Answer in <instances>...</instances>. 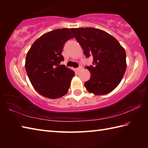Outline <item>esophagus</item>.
Here are the masks:
<instances>
[{
    "label": "esophagus",
    "instance_id": "esophagus-1",
    "mask_svg": "<svg viewBox=\"0 0 148 148\" xmlns=\"http://www.w3.org/2000/svg\"><path fill=\"white\" fill-rule=\"evenodd\" d=\"M81 69H82V67H78V68L75 69V71H76L77 72H79Z\"/></svg>",
    "mask_w": 148,
    "mask_h": 148
}]
</instances>
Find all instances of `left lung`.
I'll list each match as a JSON object with an SVG mask.
<instances>
[{
  "instance_id": "1",
  "label": "left lung",
  "mask_w": 148,
  "mask_h": 148,
  "mask_svg": "<svg viewBox=\"0 0 148 148\" xmlns=\"http://www.w3.org/2000/svg\"><path fill=\"white\" fill-rule=\"evenodd\" d=\"M71 30L86 57L93 56V66L86 67L91 77L84 83L86 89L97 95L111 92L126 71L125 49L114 37L100 29L86 27Z\"/></svg>"
}]
</instances>
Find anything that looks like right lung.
<instances>
[{
  "label": "right lung",
  "instance_id": "add662e5",
  "mask_svg": "<svg viewBox=\"0 0 148 148\" xmlns=\"http://www.w3.org/2000/svg\"><path fill=\"white\" fill-rule=\"evenodd\" d=\"M69 29H56L43 34L33 43L25 59V69L31 84L40 95L55 99L65 95L74 72L60 65L64 61V44L74 36Z\"/></svg>",
  "mask_w": 148,
  "mask_h": 148
}]
</instances>
